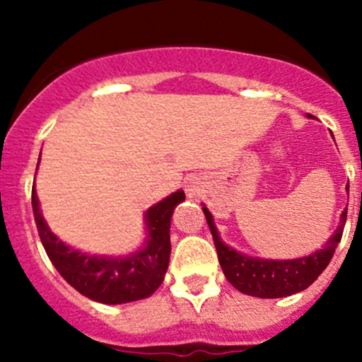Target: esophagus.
Listing matches in <instances>:
<instances>
[{
	"mask_svg": "<svg viewBox=\"0 0 362 362\" xmlns=\"http://www.w3.org/2000/svg\"><path fill=\"white\" fill-rule=\"evenodd\" d=\"M187 194H189V198H196V196L199 194V189H198V185H187Z\"/></svg>",
	"mask_w": 362,
	"mask_h": 362,
	"instance_id": "esophagus-1",
	"label": "esophagus"
}]
</instances>
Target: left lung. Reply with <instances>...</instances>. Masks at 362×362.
<instances>
[{
  "mask_svg": "<svg viewBox=\"0 0 362 362\" xmlns=\"http://www.w3.org/2000/svg\"><path fill=\"white\" fill-rule=\"evenodd\" d=\"M203 211L211 236H214L218 262H221L226 279L240 293L254 296V298H286V296L296 294L312 286L319 279L320 273L326 269V266L329 264L339 240H341L343 226L346 221L345 208L338 229L320 250H315L305 257L273 261V259L249 257V255L240 254V252L226 245L218 236L217 228L214 224V217L208 211V208L203 206Z\"/></svg>",
  "mask_w": 362,
  "mask_h": 362,
  "instance_id": "1",
  "label": "left lung"
}]
</instances>
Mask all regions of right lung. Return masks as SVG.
Segmentation results:
<instances>
[{
	"label": "right lung",
	"mask_w": 362,
	"mask_h": 362,
	"mask_svg": "<svg viewBox=\"0 0 362 362\" xmlns=\"http://www.w3.org/2000/svg\"><path fill=\"white\" fill-rule=\"evenodd\" d=\"M184 199V191H177L148 208L145 214L147 240L144 249L126 257H108L83 254L61 242L50 231L40 211L35 189L31 192L36 228L52 264L73 289L105 305L138 301L158 291L170 262L171 215L175 206Z\"/></svg>",
	"instance_id": "1"
}]
</instances>
